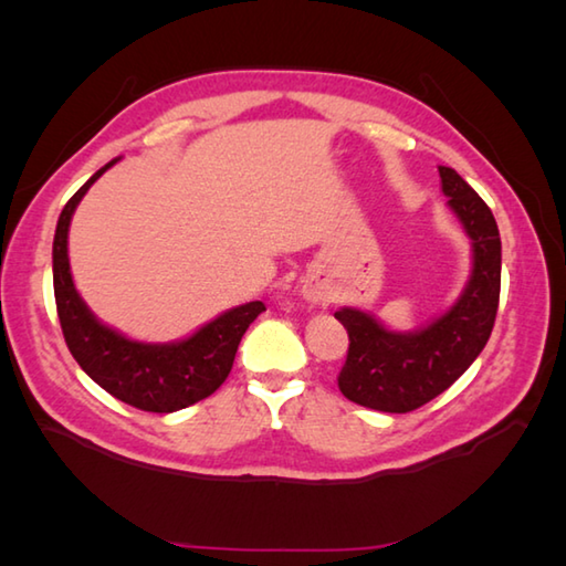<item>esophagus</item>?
Returning a JSON list of instances; mask_svg holds the SVG:
<instances>
[{"mask_svg": "<svg viewBox=\"0 0 566 566\" xmlns=\"http://www.w3.org/2000/svg\"><path fill=\"white\" fill-rule=\"evenodd\" d=\"M302 294H304V298L308 304H331V292L326 290V286H323L321 282H314V280H306L304 282V290H302Z\"/></svg>", "mask_w": 566, "mask_h": 566, "instance_id": "1", "label": "esophagus"}]
</instances>
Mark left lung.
<instances>
[{
	"label": "left lung",
	"instance_id": "obj_1",
	"mask_svg": "<svg viewBox=\"0 0 566 566\" xmlns=\"http://www.w3.org/2000/svg\"><path fill=\"white\" fill-rule=\"evenodd\" d=\"M442 195L472 240V274L457 302L418 331H391L371 314L335 311L350 347L338 387L345 399L384 413H408L460 379L494 328L501 294V238L494 213L452 167H438Z\"/></svg>",
	"mask_w": 566,
	"mask_h": 566
}]
</instances>
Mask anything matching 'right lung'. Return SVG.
Instances as JSON below:
<instances>
[{
  "label": "right lung",
  "instance_id": "obj_1",
  "mask_svg": "<svg viewBox=\"0 0 566 566\" xmlns=\"http://www.w3.org/2000/svg\"><path fill=\"white\" fill-rule=\"evenodd\" d=\"M116 160L94 172L72 195L57 219L53 238V290L60 328H63L72 357L104 391L140 411L172 413L207 399L221 387L233 367L240 338L250 323L262 314L264 304L250 302L223 311L189 338L175 343L130 340L104 326L82 302L72 282L67 231L82 197Z\"/></svg>",
  "mask_w": 566,
  "mask_h": 566
}]
</instances>
